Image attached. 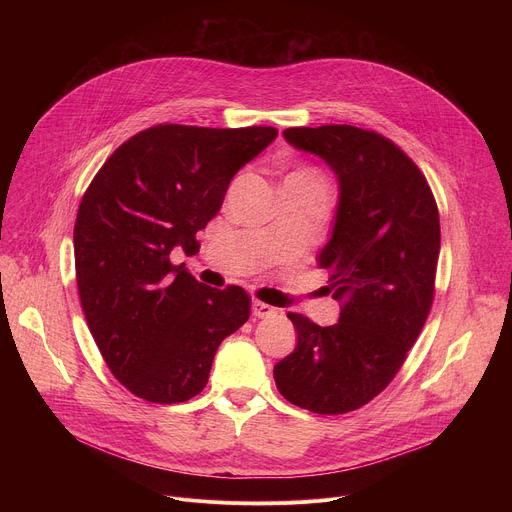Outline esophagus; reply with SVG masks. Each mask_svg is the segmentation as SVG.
<instances>
[{
    "mask_svg": "<svg viewBox=\"0 0 512 512\" xmlns=\"http://www.w3.org/2000/svg\"><path fill=\"white\" fill-rule=\"evenodd\" d=\"M275 314H277V310L273 306H269L265 302H259V300H253V316H257V318H271Z\"/></svg>",
    "mask_w": 512,
    "mask_h": 512,
    "instance_id": "obj_1",
    "label": "esophagus"
}]
</instances>
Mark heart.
I'll list each match as a JSON object with an SVG mask.
<instances>
[{
    "mask_svg": "<svg viewBox=\"0 0 512 512\" xmlns=\"http://www.w3.org/2000/svg\"><path fill=\"white\" fill-rule=\"evenodd\" d=\"M285 180H298V182H306V184H314V186L326 188L324 176L318 170H314V168H300L296 172H291Z\"/></svg>",
    "mask_w": 512,
    "mask_h": 512,
    "instance_id": "1",
    "label": "heart"
}]
</instances>
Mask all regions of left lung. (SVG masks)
<instances>
[{
	"mask_svg": "<svg viewBox=\"0 0 512 512\" xmlns=\"http://www.w3.org/2000/svg\"><path fill=\"white\" fill-rule=\"evenodd\" d=\"M296 150L322 158L340 196L318 267L342 302L332 326L287 314L298 332L279 360V393L320 415L354 411L399 373L433 302L440 257V214L425 176L381 133L352 125L289 127Z\"/></svg>",
	"mask_w": 512,
	"mask_h": 512,
	"instance_id": "1",
	"label": "left lung"
}]
</instances>
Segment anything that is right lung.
Returning <instances> with one entry per match:
<instances>
[{
    "label": "right lung",
    "mask_w": 512,
    "mask_h": 512,
    "mask_svg": "<svg viewBox=\"0 0 512 512\" xmlns=\"http://www.w3.org/2000/svg\"><path fill=\"white\" fill-rule=\"evenodd\" d=\"M275 127L156 125L109 156L75 223V267L89 330L113 377L150 403H184L206 383L216 348L251 314L239 285L196 281L172 251L221 210L233 176Z\"/></svg>",
    "instance_id": "1"
}]
</instances>
